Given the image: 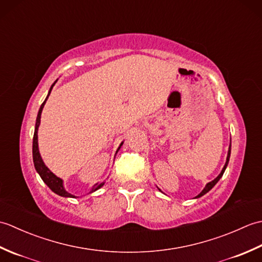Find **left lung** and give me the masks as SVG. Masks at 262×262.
<instances>
[{
    "instance_id": "obj_1",
    "label": "left lung",
    "mask_w": 262,
    "mask_h": 262,
    "mask_svg": "<svg viewBox=\"0 0 262 262\" xmlns=\"http://www.w3.org/2000/svg\"><path fill=\"white\" fill-rule=\"evenodd\" d=\"M230 155H231V145H230V147H229V153H227V158H226V162H225V165H224V168H223V170L221 171V173L219 174V177L216 178V179H214L213 181H210V182H208L207 185H206V187L204 188V190L200 192L198 196L196 197V198H198V197H202V196H204V194L206 193V192H208L211 188H213L217 182H219V180L221 179L222 178V176H223V173H224V171H225V169H226V166H227V164H229V160H230Z\"/></svg>"
}]
</instances>
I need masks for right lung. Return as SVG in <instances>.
Wrapping results in <instances>:
<instances>
[{"mask_svg":"<svg viewBox=\"0 0 262 262\" xmlns=\"http://www.w3.org/2000/svg\"><path fill=\"white\" fill-rule=\"evenodd\" d=\"M57 82V80L54 82V84L52 85L51 90H49L48 92V96L46 98L45 101L42 102V104L40 105V109H39L38 111V116H37V120H36V127H35V134H33V140H32V158H33V164H35V168L37 170V172L39 173V176H40V178L42 179V181L46 183V185L52 189V190L55 192L59 194V196L62 197H74L73 194L69 193L68 191L65 190L64 187H63V180L60 179V178L55 176L53 172L49 170L47 166L45 165V163H43V161L40 157V154H39V149H38V127L39 125H40V116H41V111H42V108L43 105H45L47 99L49 97V94H51L52 92V89L53 86L55 85V83ZM122 145V143L120 144V146ZM120 146L118 147V149L120 148ZM118 149H117V152H118ZM104 185V182H101V183H96V185L93 186L91 192L98 190L99 188H101L102 186Z\"/></svg>","mask_w":262,"mask_h":262,"instance_id":"obj_1","label":"right lung"}]
</instances>
